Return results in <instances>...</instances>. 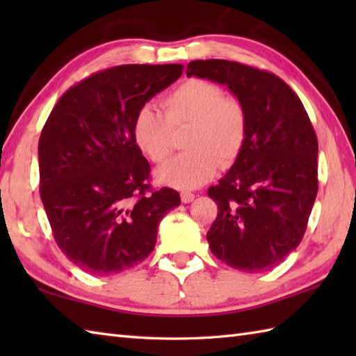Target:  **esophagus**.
<instances>
[{"instance_id": "obj_1", "label": "esophagus", "mask_w": 356, "mask_h": 356, "mask_svg": "<svg viewBox=\"0 0 356 356\" xmlns=\"http://www.w3.org/2000/svg\"><path fill=\"white\" fill-rule=\"evenodd\" d=\"M194 197H195V195L193 193H186L185 191V193L180 194V199H182L184 203H191L194 200Z\"/></svg>"}]
</instances>
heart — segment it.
<instances>
[{
  "label": "heart",
  "instance_id": "b5f03b06",
  "mask_svg": "<svg viewBox=\"0 0 356 356\" xmlns=\"http://www.w3.org/2000/svg\"><path fill=\"white\" fill-rule=\"evenodd\" d=\"M165 116L153 105H142L131 122L134 145L154 163L171 151V130L186 127L184 154L174 157L156 177L166 186L193 190L207 184L217 166L228 168L245 148L249 118L243 102L225 96L223 88L205 79H188L162 101Z\"/></svg>",
  "mask_w": 356,
  "mask_h": 356
}]
</instances>
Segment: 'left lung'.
<instances>
[{"label":"left lung","mask_w":356,"mask_h":356,"mask_svg":"<svg viewBox=\"0 0 356 356\" xmlns=\"http://www.w3.org/2000/svg\"><path fill=\"white\" fill-rule=\"evenodd\" d=\"M186 76L226 86L249 118L245 148L208 195L218 214L207 234L218 260L243 272L282 263L303 240L318 191V140L300 97L266 70L226 59L191 61Z\"/></svg>","instance_id":"8db88e82"}]
</instances>
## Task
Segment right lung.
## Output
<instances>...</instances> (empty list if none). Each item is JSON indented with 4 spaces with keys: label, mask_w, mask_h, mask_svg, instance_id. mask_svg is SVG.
<instances>
[{
    "label": "right lung",
    "mask_w": 356,
    "mask_h": 356,
    "mask_svg": "<svg viewBox=\"0 0 356 356\" xmlns=\"http://www.w3.org/2000/svg\"><path fill=\"white\" fill-rule=\"evenodd\" d=\"M180 64H127L97 72L61 96L45 122L40 193L56 245L87 274H119L153 252L157 228L180 205L153 191L149 163L134 145L142 105L182 74Z\"/></svg>",
    "instance_id": "add662e5"
}]
</instances>
